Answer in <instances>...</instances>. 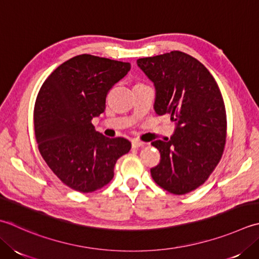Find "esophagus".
<instances>
[{"label":"esophagus","mask_w":259,"mask_h":259,"mask_svg":"<svg viewBox=\"0 0 259 259\" xmlns=\"http://www.w3.org/2000/svg\"><path fill=\"white\" fill-rule=\"evenodd\" d=\"M143 146H145V143H143V141L137 140V139L133 140V147H134V148H139V147H143Z\"/></svg>","instance_id":"34e87169"}]
</instances>
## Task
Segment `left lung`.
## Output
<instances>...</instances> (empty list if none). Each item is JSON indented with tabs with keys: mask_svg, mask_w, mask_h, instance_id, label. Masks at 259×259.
I'll return each mask as SVG.
<instances>
[{
	"mask_svg": "<svg viewBox=\"0 0 259 259\" xmlns=\"http://www.w3.org/2000/svg\"><path fill=\"white\" fill-rule=\"evenodd\" d=\"M137 65L154 83L156 114H168L175 124L170 139L151 143L160 153L151 177L169 193L186 194L204 183L224 153L227 115L219 86L203 64L182 52Z\"/></svg>",
	"mask_w": 259,
	"mask_h": 259,
	"instance_id": "8db88e82",
	"label": "left lung"
}]
</instances>
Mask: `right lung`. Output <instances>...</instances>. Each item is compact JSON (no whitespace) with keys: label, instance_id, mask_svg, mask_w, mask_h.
Returning a JSON list of instances; mask_svg holds the SVG:
<instances>
[{"label":"right lung","instance_id":"right-lung-1","mask_svg":"<svg viewBox=\"0 0 259 259\" xmlns=\"http://www.w3.org/2000/svg\"><path fill=\"white\" fill-rule=\"evenodd\" d=\"M130 63L79 55L49 75L35 100L33 120L40 154L54 174L75 191L90 193L113 179L114 166L129 153L124 138L95 131L110 90L128 74Z\"/></svg>","mask_w":259,"mask_h":259}]
</instances>
